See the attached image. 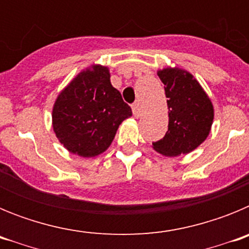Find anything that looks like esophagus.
<instances>
[{
  "instance_id": "1",
  "label": "esophagus",
  "mask_w": 249,
  "mask_h": 249,
  "mask_svg": "<svg viewBox=\"0 0 249 249\" xmlns=\"http://www.w3.org/2000/svg\"><path fill=\"white\" fill-rule=\"evenodd\" d=\"M132 112H133V116H135L136 118H138L142 116V108H141V106L138 105V103H136V105L132 106Z\"/></svg>"
}]
</instances>
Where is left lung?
Masks as SVG:
<instances>
[{"label": "left lung", "mask_w": 249, "mask_h": 249, "mask_svg": "<svg viewBox=\"0 0 249 249\" xmlns=\"http://www.w3.org/2000/svg\"><path fill=\"white\" fill-rule=\"evenodd\" d=\"M157 74L164 85L168 131L152 147L167 157L187 155L210 135L214 118L213 103L195 76L186 70L166 67L158 70Z\"/></svg>", "instance_id": "obj_1"}]
</instances>
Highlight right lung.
Instances as JSON below:
<instances>
[{
	"instance_id": "right-lung-1",
	"label": "right lung",
	"mask_w": 249,
	"mask_h": 249,
	"mask_svg": "<svg viewBox=\"0 0 249 249\" xmlns=\"http://www.w3.org/2000/svg\"><path fill=\"white\" fill-rule=\"evenodd\" d=\"M131 116V107L111 85L109 68L91 65L59 92L52 127L70 153L89 158L111 146L120 124Z\"/></svg>"
}]
</instances>
